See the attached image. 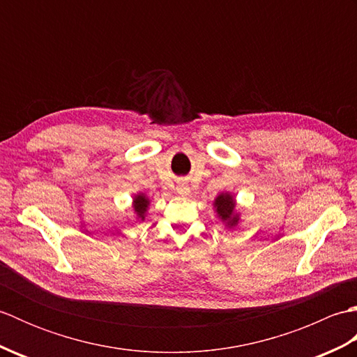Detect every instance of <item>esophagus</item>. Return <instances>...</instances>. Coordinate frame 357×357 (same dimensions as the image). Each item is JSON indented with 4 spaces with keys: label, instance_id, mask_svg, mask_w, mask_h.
Instances as JSON below:
<instances>
[{
    "label": "esophagus",
    "instance_id": "esophagus-1",
    "mask_svg": "<svg viewBox=\"0 0 357 357\" xmlns=\"http://www.w3.org/2000/svg\"><path fill=\"white\" fill-rule=\"evenodd\" d=\"M179 192H181V193H185V192H187L185 185H181V187H179Z\"/></svg>",
    "mask_w": 357,
    "mask_h": 357
}]
</instances>
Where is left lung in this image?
I'll list each match as a JSON object with an SVG mask.
<instances>
[{
  "mask_svg": "<svg viewBox=\"0 0 357 357\" xmlns=\"http://www.w3.org/2000/svg\"><path fill=\"white\" fill-rule=\"evenodd\" d=\"M215 207L218 216L227 222L229 227H234L239 221V216L234 215V198L230 193L219 195L215 199Z\"/></svg>",
  "mask_w": 357,
  "mask_h": 357,
  "instance_id": "left-lung-1",
  "label": "left lung"
}]
</instances>
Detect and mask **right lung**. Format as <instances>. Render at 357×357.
<instances>
[{
  "mask_svg": "<svg viewBox=\"0 0 357 357\" xmlns=\"http://www.w3.org/2000/svg\"><path fill=\"white\" fill-rule=\"evenodd\" d=\"M149 207V199L146 198L144 195H138L135 196V201H133V208H135V213L138 215L139 218L144 219V215H146Z\"/></svg>",
  "mask_w": 357,
  "mask_h": 357,
  "instance_id": "obj_1",
  "label": "right lung"
}]
</instances>
